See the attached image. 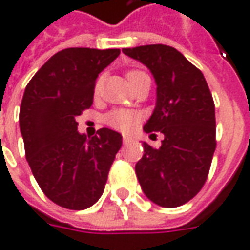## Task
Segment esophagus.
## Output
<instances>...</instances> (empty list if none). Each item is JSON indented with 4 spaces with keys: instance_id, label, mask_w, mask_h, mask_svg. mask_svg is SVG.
<instances>
[{
    "instance_id": "34e87169",
    "label": "esophagus",
    "mask_w": 250,
    "mask_h": 250,
    "mask_svg": "<svg viewBox=\"0 0 250 250\" xmlns=\"http://www.w3.org/2000/svg\"><path fill=\"white\" fill-rule=\"evenodd\" d=\"M122 142H124V145H129V143L133 142V139L129 138V136H124V138H122Z\"/></svg>"
}]
</instances>
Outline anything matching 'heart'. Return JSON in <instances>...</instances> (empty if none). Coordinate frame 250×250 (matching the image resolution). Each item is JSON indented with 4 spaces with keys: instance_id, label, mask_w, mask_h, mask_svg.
<instances>
[{
    "instance_id": "obj_1",
    "label": "heart",
    "mask_w": 250,
    "mask_h": 250,
    "mask_svg": "<svg viewBox=\"0 0 250 250\" xmlns=\"http://www.w3.org/2000/svg\"><path fill=\"white\" fill-rule=\"evenodd\" d=\"M139 73L142 72H139V71H130L128 73V79L130 81L132 78H135ZM100 82L101 81H97V83H96V91L99 90V87H100ZM136 121H138V117H136L135 112H132L129 110H122V108L111 111L110 114H107V117H105V122L110 125L111 128L122 130V132H128V130L132 129L136 125Z\"/></svg>"
}]
</instances>
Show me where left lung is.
Instances as JSON below:
<instances>
[{"label":"left lung","instance_id":"obj_1","mask_svg":"<svg viewBox=\"0 0 250 250\" xmlns=\"http://www.w3.org/2000/svg\"><path fill=\"white\" fill-rule=\"evenodd\" d=\"M147 66L156 82V107L145 132H161L160 149L143 142L135 166L143 193L161 207L185 205L206 182L216 150V111L203 73L164 44L122 48Z\"/></svg>","mask_w":250,"mask_h":250}]
</instances>
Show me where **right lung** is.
Returning <instances> with one entry per match:
<instances>
[{"label": "right lung", "mask_w": 250, "mask_h": 250, "mask_svg": "<svg viewBox=\"0 0 250 250\" xmlns=\"http://www.w3.org/2000/svg\"><path fill=\"white\" fill-rule=\"evenodd\" d=\"M118 48H65L37 71L24 89L19 112L26 160L44 195L58 206L84 210L103 195L121 133L101 128L78 132L76 117L90 108L94 83Z\"/></svg>", "instance_id": "1"}]
</instances>
